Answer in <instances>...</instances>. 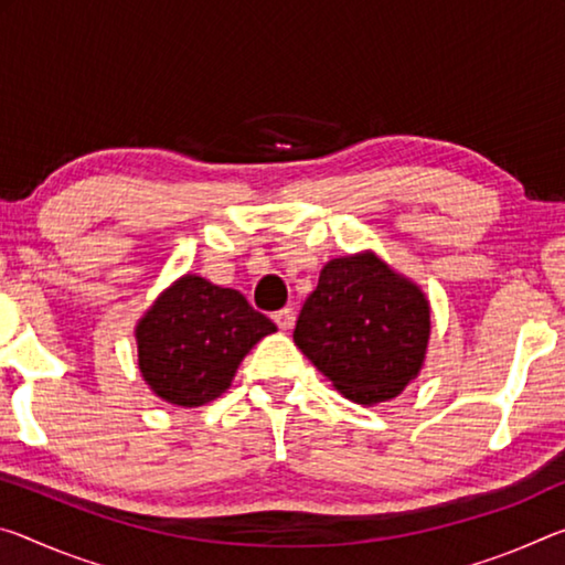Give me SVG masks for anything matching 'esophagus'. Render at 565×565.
I'll list each match as a JSON object with an SVG mask.
<instances>
[{"instance_id":"esophagus-1","label":"esophagus","mask_w":565,"mask_h":565,"mask_svg":"<svg viewBox=\"0 0 565 565\" xmlns=\"http://www.w3.org/2000/svg\"><path fill=\"white\" fill-rule=\"evenodd\" d=\"M271 319L276 321V327L284 329V331L294 327V311H291V309H279V311H274Z\"/></svg>"}]
</instances>
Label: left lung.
<instances>
[{
	"instance_id": "obj_1",
	"label": "left lung",
	"mask_w": 565,
	"mask_h": 565,
	"mask_svg": "<svg viewBox=\"0 0 565 565\" xmlns=\"http://www.w3.org/2000/svg\"><path fill=\"white\" fill-rule=\"evenodd\" d=\"M429 303L374 254L329 262L303 301L294 342L344 397L377 405L417 377Z\"/></svg>"
}]
</instances>
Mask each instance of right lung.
<instances>
[{"label": "right lung", "mask_w": 565, "mask_h": 565, "mask_svg": "<svg viewBox=\"0 0 565 565\" xmlns=\"http://www.w3.org/2000/svg\"><path fill=\"white\" fill-rule=\"evenodd\" d=\"M276 324L236 289L185 274L136 329L150 390L178 407H201L228 390L238 364Z\"/></svg>", "instance_id": "obj_1"}]
</instances>
